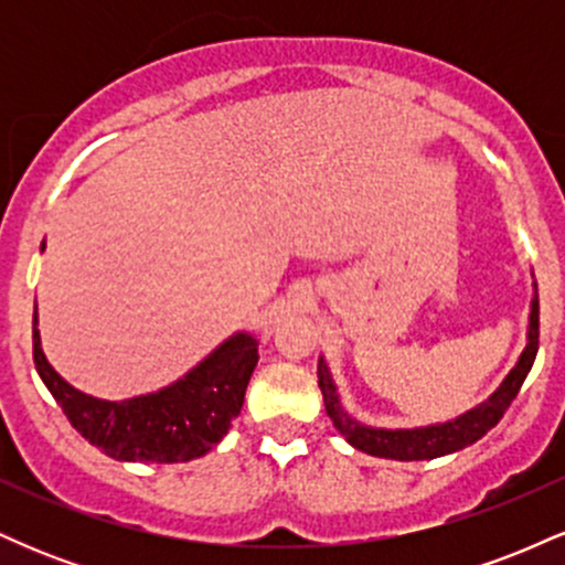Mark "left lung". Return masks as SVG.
<instances>
[{"label": "left lung", "mask_w": 565, "mask_h": 565, "mask_svg": "<svg viewBox=\"0 0 565 565\" xmlns=\"http://www.w3.org/2000/svg\"><path fill=\"white\" fill-rule=\"evenodd\" d=\"M536 350H540V295H536V284H534L526 348H523L521 359H518V364L510 369V374L502 380V385H499L497 391L483 401V404L470 408V412L459 414L457 419L427 425V427H412V430H401V427L398 430H387V427L361 425L359 419H353L345 408H342L340 395H337V385L323 359H319V387L323 393V406H327L329 419H332L337 430L345 436V440L353 446V449L372 454V457L401 459V462L436 459V457H444V454H454L465 449V446L476 444L478 438H483L486 433L502 419V414L508 412L512 398H515L518 391H521L523 380H526L531 366H534Z\"/></svg>", "instance_id": "1"}]
</instances>
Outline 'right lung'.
Returning <instances> with one entry per match:
<instances>
[{"instance_id": "1", "label": "right lung", "mask_w": 565, "mask_h": 565, "mask_svg": "<svg viewBox=\"0 0 565 565\" xmlns=\"http://www.w3.org/2000/svg\"><path fill=\"white\" fill-rule=\"evenodd\" d=\"M34 313V364L82 438L119 462H188L228 433L257 366V340L236 332L191 372L157 393L103 401L76 391L42 353Z\"/></svg>"}]
</instances>
